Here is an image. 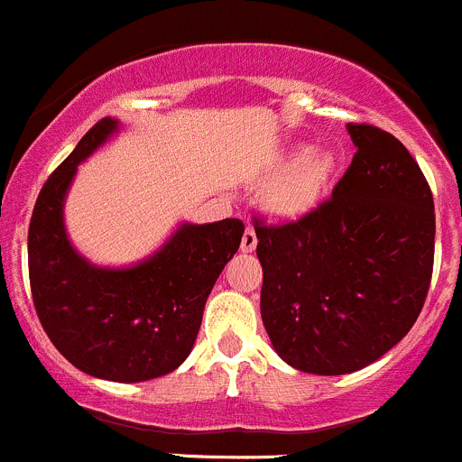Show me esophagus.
Instances as JSON below:
<instances>
[{
  "mask_svg": "<svg viewBox=\"0 0 462 462\" xmlns=\"http://www.w3.org/2000/svg\"><path fill=\"white\" fill-rule=\"evenodd\" d=\"M256 243H258L256 231H254L252 226H247V231H245V234H243V243H240V252H243V254H252L254 249H256Z\"/></svg>",
  "mask_w": 462,
  "mask_h": 462,
  "instance_id": "34e87169",
  "label": "esophagus"
}]
</instances>
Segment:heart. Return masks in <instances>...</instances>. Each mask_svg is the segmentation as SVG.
Instances as JSON below:
<instances>
[{
	"mask_svg": "<svg viewBox=\"0 0 462 462\" xmlns=\"http://www.w3.org/2000/svg\"><path fill=\"white\" fill-rule=\"evenodd\" d=\"M279 172L267 186V208L279 217H301L327 190L333 174V156L324 149L297 147L274 161Z\"/></svg>",
	"mask_w": 462,
	"mask_h": 462,
	"instance_id": "obj_1",
	"label": "heart"
}]
</instances>
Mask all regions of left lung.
Returning <instances> with one entry per match:
<instances>
[{
	"mask_svg": "<svg viewBox=\"0 0 462 462\" xmlns=\"http://www.w3.org/2000/svg\"><path fill=\"white\" fill-rule=\"evenodd\" d=\"M356 153L331 199L290 224H254L261 318L306 374L372 365L415 324L433 272L431 188L388 131L346 125Z\"/></svg>",
	"mask_w": 462,
	"mask_h": 462,
	"instance_id": "8db88e82",
	"label": "left lung"
}]
</instances>
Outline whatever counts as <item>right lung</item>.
Returning a JSON list of instances; mask_svg holds the SVG:
<instances>
[{
	"label": "right lung",
	"instance_id": "add662e5",
	"mask_svg": "<svg viewBox=\"0 0 462 462\" xmlns=\"http://www.w3.org/2000/svg\"><path fill=\"white\" fill-rule=\"evenodd\" d=\"M125 129L97 122L47 179L29 224V279L42 328L77 370L140 383L177 370L190 356L206 300L245 234L240 219L179 222L158 249L131 265H97L65 226L77 170Z\"/></svg>",
	"mask_w": 462,
	"mask_h": 462
}]
</instances>
